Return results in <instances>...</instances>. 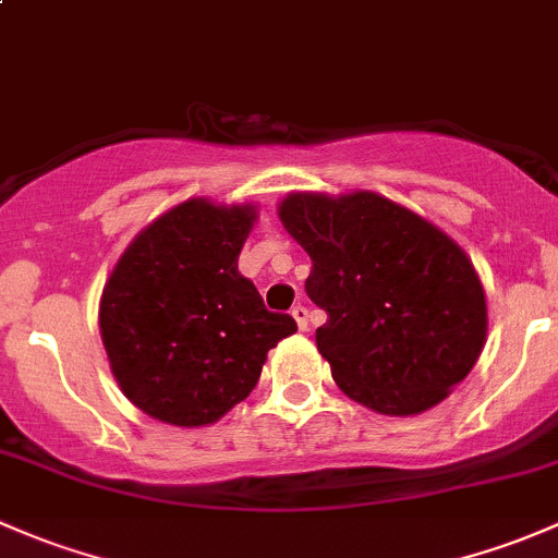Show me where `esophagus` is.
Returning <instances> with one entry per match:
<instances>
[{"label":"esophagus","mask_w":558,"mask_h":558,"mask_svg":"<svg viewBox=\"0 0 558 558\" xmlns=\"http://www.w3.org/2000/svg\"><path fill=\"white\" fill-rule=\"evenodd\" d=\"M291 315H294L296 326H300V331H307V326H311V313H307L305 305H296L294 311H291Z\"/></svg>","instance_id":"1"}]
</instances>
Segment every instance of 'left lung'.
<instances>
[{
  "mask_svg": "<svg viewBox=\"0 0 558 558\" xmlns=\"http://www.w3.org/2000/svg\"><path fill=\"white\" fill-rule=\"evenodd\" d=\"M280 223L313 258L315 345L345 397L384 415L435 408L486 345L477 269L451 234L375 191H291Z\"/></svg>",
  "mask_w": 558,
  "mask_h": 558,
  "instance_id": "left-lung-1",
  "label": "left lung"
}]
</instances>
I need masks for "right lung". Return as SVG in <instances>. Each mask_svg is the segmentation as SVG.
Returning a JSON list of instances; mask_svg holds the SVG:
<instances>
[{
    "mask_svg": "<svg viewBox=\"0 0 558 558\" xmlns=\"http://www.w3.org/2000/svg\"><path fill=\"white\" fill-rule=\"evenodd\" d=\"M256 218L253 202L191 196L150 221L107 278L99 331L112 378L161 424H216L256 388L269 348L296 331L238 272Z\"/></svg>",
    "mask_w": 558,
    "mask_h": 558,
    "instance_id": "add662e5",
    "label": "right lung"
}]
</instances>
